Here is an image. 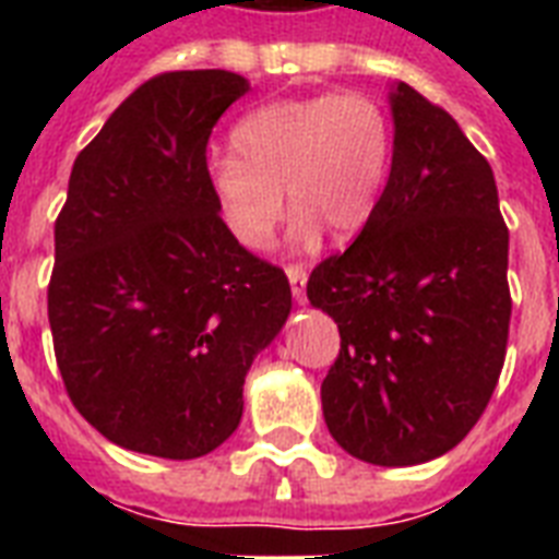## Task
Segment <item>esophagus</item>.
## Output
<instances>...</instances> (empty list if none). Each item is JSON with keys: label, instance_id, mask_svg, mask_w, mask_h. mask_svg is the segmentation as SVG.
<instances>
[{"label": "esophagus", "instance_id": "esophagus-1", "mask_svg": "<svg viewBox=\"0 0 559 559\" xmlns=\"http://www.w3.org/2000/svg\"><path fill=\"white\" fill-rule=\"evenodd\" d=\"M287 278L289 287H293V298L298 305L305 301V287H307V270L305 266H287Z\"/></svg>", "mask_w": 559, "mask_h": 559}]
</instances>
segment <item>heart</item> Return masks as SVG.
Listing matches in <instances>:
<instances>
[{
  "mask_svg": "<svg viewBox=\"0 0 559 559\" xmlns=\"http://www.w3.org/2000/svg\"><path fill=\"white\" fill-rule=\"evenodd\" d=\"M235 153L211 156L205 179L223 226L246 249H261L296 205L293 240L313 243L328 226L354 237L371 223L391 168V121L362 92H322L272 100L246 112Z\"/></svg>",
  "mask_w": 559,
  "mask_h": 559,
  "instance_id": "obj_1",
  "label": "heart"
}]
</instances>
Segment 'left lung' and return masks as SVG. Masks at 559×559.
Masks as SVG:
<instances>
[{
    "instance_id": "left-lung-1",
    "label": "left lung",
    "mask_w": 559,
    "mask_h": 559,
    "mask_svg": "<svg viewBox=\"0 0 559 559\" xmlns=\"http://www.w3.org/2000/svg\"><path fill=\"white\" fill-rule=\"evenodd\" d=\"M391 174L371 217L307 281L340 324L324 424L354 459L415 467L476 426L504 366L508 226L493 170L455 118L389 86Z\"/></svg>"
}]
</instances>
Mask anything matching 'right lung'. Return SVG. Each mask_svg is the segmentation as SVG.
Wrapping results in <instances>:
<instances>
[{
  "label": "right lung",
  "instance_id": "obj_1",
  "mask_svg": "<svg viewBox=\"0 0 559 559\" xmlns=\"http://www.w3.org/2000/svg\"><path fill=\"white\" fill-rule=\"evenodd\" d=\"M246 92L226 69L159 74L74 159L48 324L74 408L124 450H217L293 310L287 275L228 235L205 179L211 127Z\"/></svg>",
  "mask_w": 559,
  "mask_h": 559
}]
</instances>
